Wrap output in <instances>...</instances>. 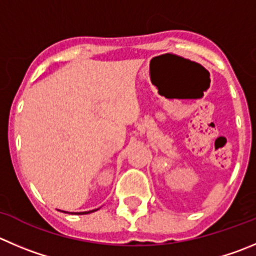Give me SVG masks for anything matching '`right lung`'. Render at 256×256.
<instances>
[{"label":"right lung","instance_id":"obj_1","mask_svg":"<svg viewBox=\"0 0 256 256\" xmlns=\"http://www.w3.org/2000/svg\"><path fill=\"white\" fill-rule=\"evenodd\" d=\"M94 211H96V210H93V211H85V212H78V214H79V215H85V214H90V212H94Z\"/></svg>","mask_w":256,"mask_h":256}]
</instances>
